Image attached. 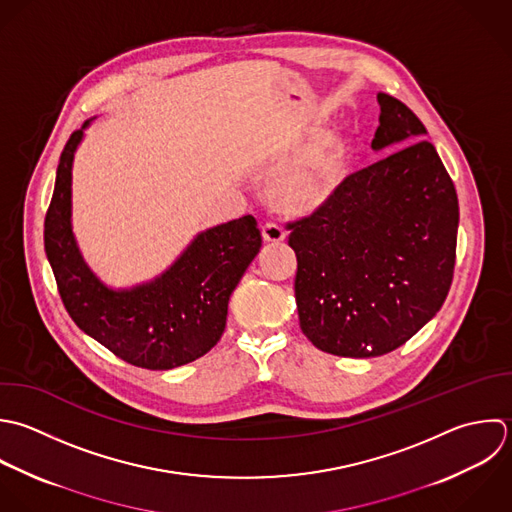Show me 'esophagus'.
I'll return each mask as SVG.
<instances>
[{"mask_svg": "<svg viewBox=\"0 0 512 512\" xmlns=\"http://www.w3.org/2000/svg\"><path fill=\"white\" fill-rule=\"evenodd\" d=\"M261 237L265 243H281V241H285V231H283V227H279L275 223H265L261 227Z\"/></svg>", "mask_w": 512, "mask_h": 512, "instance_id": "esophagus-1", "label": "esophagus"}]
</instances>
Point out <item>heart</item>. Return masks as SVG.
<instances>
[{"label":"heart","mask_w":512,"mask_h":512,"mask_svg":"<svg viewBox=\"0 0 512 512\" xmlns=\"http://www.w3.org/2000/svg\"><path fill=\"white\" fill-rule=\"evenodd\" d=\"M299 147H289L283 157ZM353 155L351 137L329 131L305 145L267 181V203L283 215L309 217L325 209L339 193Z\"/></svg>","instance_id":"1"}]
</instances>
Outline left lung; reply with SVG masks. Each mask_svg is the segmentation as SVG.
<instances>
[{
	"label": "left lung",
	"instance_id": "obj_1",
	"mask_svg": "<svg viewBox=\"0 0 512 512\" xmlns=\"http://www.w3.org/2000/svg\"><path fill=\"white\" fill-rule=\"evenodd\" d=\"M381 105L373 151L395 152L349 175L319 213L289 223L305 337L339 357H379L407 343L451 289L459 199L421 119Z\"/></svg>",
	"mask_w": 512,
	"mask_h": 512
}]
</instances>
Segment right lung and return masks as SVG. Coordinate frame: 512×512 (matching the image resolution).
Wrapping results in <instances>:
<instances>
[{"label":"right lung","mask_w":512,"mask_h":512,"mask_svg":"<svg viewBox=\"0 0 512 512\" xmlns=\"http://www.w3.org/2000/svg\"><path fill=\"white\" fill-rule=\"evenodd\" d=\"M89 123L63 147L45 215V255L61 301L75 325L119 359L151 371L187 365L225 331L229 297L261 249L257 221L245 215L197 233L175 263L147 283L105 285L85 263L71 227V169Z\"/></svg>","instance_id":"1"}]
</instances>
